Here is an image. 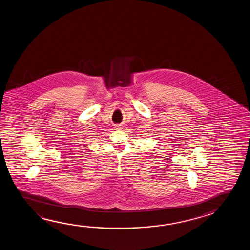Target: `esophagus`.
<instances>
[{
    "mask_svg": "<svg viewBox=\"0 0 250 250\" xmlns=\"http://www.w3.org/2000/svg\"><path fill=\"white\" fill-rule=\"evenodd\" d=\"M115 128H116V129H121L122 126H121V125H115Z\"/></svg>",
    "mask_w": 250,
    "mask_h": 250,
    "instance_id": "1",
    "label": "esophagus"
}]
</instances>
